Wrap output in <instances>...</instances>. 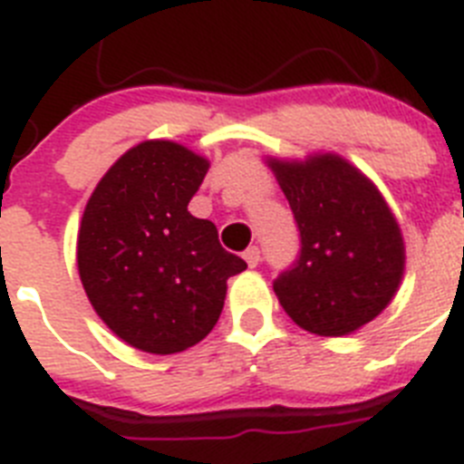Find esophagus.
<instances>
[{"label":"esophagus","instance_id":"esophagus-1","mask_svg":"<svg viewBox=\"0 0 464 464\" xmlns=\"http://www.w3.org/2000/svg\"><path fill=\"white\" fill-rule=\"evenodd\" d=\"M244 260H246V265H248V267H257V265H260V248H257V246L246 248Z\"/></svg>","mask_w":464,"mask_h":464}]
</instances>
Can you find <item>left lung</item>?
<instances>
[{"label": "left lung", "mask_w": 464, "mask_h": 464, "mask_svg": "<svg viewBox=\"0 0 464 464\" xmlns=\"http://www.w3.org/2000/svg\"><path fill=\"white\" fill-rule=\"evenodd\" d=\"M297 220L295 267L274 281L285 314L318 337H346L391 304L404 276V239L379 188L337 153L267 158Z\"/></svg>", "instance_id": "obj_1"}]
</instances>
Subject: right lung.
Segmentation results:
<instances>
[{
	"instance_id": "add662e5",
	"label": "right lung",
	"mask_w": 464,
	"mask_h": 464,
	"mask_svg": "<svg viewBox=\"0 0 464 464\" xmlns=\"http://www.w3.org/2000/svg\"><path fill=\"white\" fill-rule=\"evenodd\" d=\"M208 167L181 143L149 139L109 167L85 204L76 241L83 290L104 325L143 353L202 342L227 278L246 269L216 225L188 211Z\"/></svg>"
}]
</instances>
